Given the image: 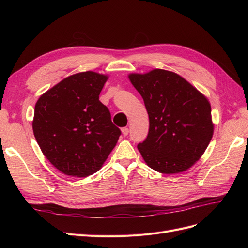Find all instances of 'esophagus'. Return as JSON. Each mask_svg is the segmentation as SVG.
<instances>
[{"label":"esophagus","instance_id":"1","mask_svg":"<svg viewBox=\"0 0 248 248\" xmlns=\"http://www.w3.org/2000/svg\"><path fill=\"white\" fill-rule=\"evenodd\" d=\"M121 130H122V134H123L124 137H126L127 134H128V132H129V129L127 128V127H123V128H122Z\"/></svg>","mask_w":248,"mask_h":248}]
</instances>
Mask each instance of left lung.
<instances>
[{
    "label": "left lung",
    "mask_w": 248,
    "mask_h": 248,
    "mask_svg": "<svg viewBox=\"0 0 248 248\" xmlns=\"http://www.w3.org/2000/svg\"><path fill=\"white\" fill-rule=\"evenodd\" d=\"M128 78L149 115L148 137L138 145L142 158L162 174L188 170L204 154L213 136L208 99L171 71L154 69Z\"/></svg>",
    "instance_id": "8db88e82"
}]
</instances>
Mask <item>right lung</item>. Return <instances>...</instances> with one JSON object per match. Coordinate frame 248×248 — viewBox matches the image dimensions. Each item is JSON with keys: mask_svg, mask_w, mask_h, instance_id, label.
Here are the masks:
<instances>
[{"mask_svg": "<svg viewBox=\"0 0 248 248\" xmlns=\"http://www.w3.org/2000/svg\"><path fill=\"white\" fill-rule=\"evenodd\" d=\"M108 76L93 71L64 78L36 102L33 131L43 155L63 174L87 177L102 167L121 130L99 101Z\"/></svg>", "mask_w": 248, "mask_h": 248, "instance_id": "obj_1", "label": "right lung"}]
</instances>
